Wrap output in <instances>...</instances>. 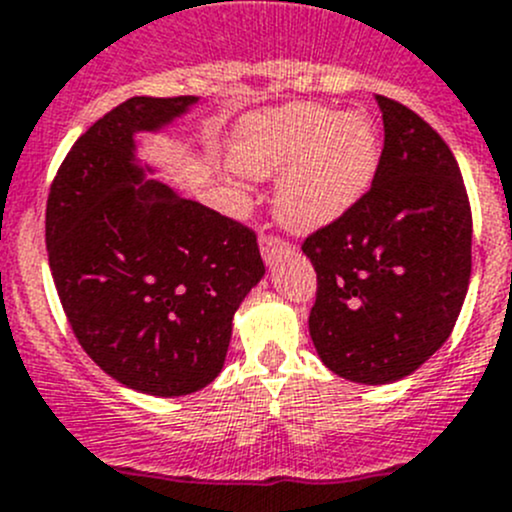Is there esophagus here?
Segmentation results:
<instances>
[{
  "instance_id": "obj_1",
  "label": "esophagus",
  "mask_w": 512,
  "mask_h": 512,
  "mask_svg": "<svg viewBox=\"0 0 512 512\" xmlns=\"http://www.w3.org/2000/svg\"><path fill=\"white\" fill-rule=\"evenodd\" d=\"M258 246H261V256L266 263H273L276 258L291 254V244L283 239H278V236H273V234H261Z\"/></svg>"
}]
</instances>
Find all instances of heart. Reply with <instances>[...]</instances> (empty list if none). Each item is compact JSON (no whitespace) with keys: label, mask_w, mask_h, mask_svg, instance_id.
I'll list each match as a JSON object with an SVG mask.
<instances>
[{"label":"heart","mask_w":512,"mask_h":512,"mask_svg":"<svg viewBox=\"0 0 512 512\" xmlns=\"http://www.w3.org/2000/svg\"><path fill=\"white\" fill-rule=\"evenodd\" d=\"M381 134L366 111L288 104L254 116L231 159L251 179H273L276 216L293 231L336 224L368 194L381 166Z\"/></svg>","instance_id":"b5f03b06"}]
</instances>
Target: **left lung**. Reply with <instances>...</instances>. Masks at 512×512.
Masks as SVG:
<instances>
[{"label": "left lung", "mask_w": 512, "mask_h": 512, "mask_svg": "<svg viewBox=\"0 0 512 512\" xmlns=\"http://www.w3.org/2000/svg\"><path fill=\"white\" fill-rule=\"evenodd\" d=\"M381 166L368 194L303 241L318 276L313 346L336 376L401 381L448 341L470 283L473 216L458 161L416 111L376 94Z\"/></svg>", "instance_id": "8db88e82"}]
</instances>
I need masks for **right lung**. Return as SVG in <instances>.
<instances>
[{"label":"right lung","instance_id":"obj_1","mask_svg":"<svg viewBox=\"0 0 512 512\" xmlns=\"http://www.w3.org/2000/svg\"><path fill=\"white\" fill-rule=\"evenodd\" d=\"M199 96H134L72 146L47 201L54 286L86 356L121 386L189 396L221 373L231 323L263 278L256 234L184 199L136 159Z\"/></svg>","mask_w":512,"mask_h":512}]
</instances>
